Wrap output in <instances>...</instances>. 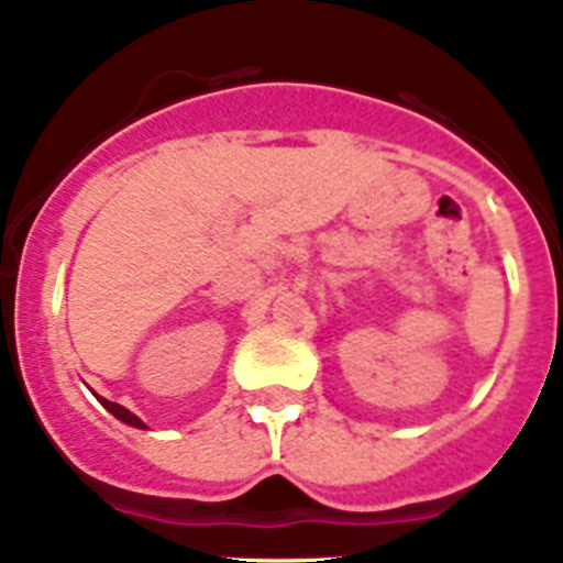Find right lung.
Instances as JSON below:
<instances>
[{"label": "right lung", "instance_id": "add662e5", "mask_svg": "<svg viewBox=\"0 0 563 563\" xmlns=\"http://www.w3.org/2000/svg\"><path fill=\"white\" fill-rule=\"evenodd\" d=\"M97 400H99V402H102V406H104V408H108V411H110V413H113V417H115V419H122V422H124V424H133V428H146V424H144V422H141V419H139V417H135V413H133V411H128V408H124V406H119V402H110V400H104V397H97Z\"/></svg>", "mask_w": 563, "mask_h": 563}]
</instances>
